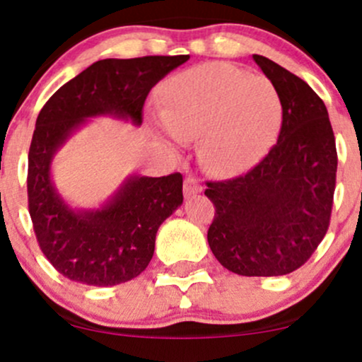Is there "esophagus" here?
Returning <instances> with one entry per match:
<instances>
[{
	"label": "esophagus",
	"instance_id": "esophagus-1",
	"mask_svg": "<svg viewBox=\"0 0 362 362\" xmlns=\"http://www.w3.org/2000/svg\"><path fill=\"white\" fill-rule=\"evenodd\" d=\"M201 190H202L201 184H199V182L195 180L192 175L185 177V180H184V194H185V197H192V195L199 194V192H201Z\"/></svg>",
	"mask_w": 362,
	"mask_h": 362
}]
</instances>
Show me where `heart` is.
<instances>
[{
	"label": "heart",
	"instance_id": "heart-1",
	"mask_svg": "<svg viewBox=\"0 0 362 362\" xmlns=\"http://www.w3.org/2000/svg\"><path fill=\"white\" fill-rule=\"evenodd\" d=\"M163 100L156 120L165 134L173 141L202 136V161L219 175L255 165L281 131L282 102L272 81L226 62L177 74Z\"/></svg>",
	"mask_w": 362,
	"mask_h": 362
}]
</instances>
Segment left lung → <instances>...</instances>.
Returning a JSON list of instances; mask_svg holds the SVG:
<instances>
[{"mask_svg":"<svg viewBox=\"0 0 362 362\" xmlns=\"http://www.w3.org/2000/svg\"><path fill=\"white\" fill-rule=\"evenodd\" d=\"M279 91V139L245 175L207 182L216 207L207 242L238 276L272 277L300 269L330 224L337 149L325 103L296 74L253 54Z\"/></svg>","mask_w":362,"mask_h":362,"instance_id":"1","label":"left lung"}]
</instances>
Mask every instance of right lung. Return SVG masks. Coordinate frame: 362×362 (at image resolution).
<instances>
[{"mask_svg": "<svg viewBox=\"0 0 362 362\" xmlns=\"http://www.w3.org/2000/svg\"><path fill=\"white\" fill-rule=\"evenodd\" d=\"M189 56L102 59L62 85L40 110L28 151V211L37 242L57 272L88 286L138 277L155 252L156 231L184 202L182 175H131L98 209H76L57 192L54 155L88 119L143 122L149 90Z\"/></svg>", "mask_w": 362, "mask_h": 362, "instance_id": "obj_1", "label": "right lung"}]
</instances>
